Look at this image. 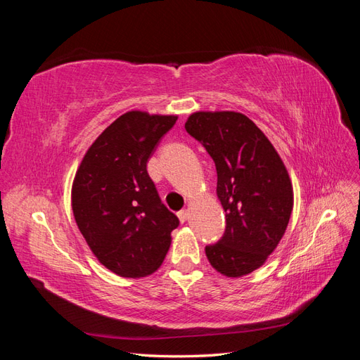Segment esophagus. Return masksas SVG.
Instances as JSON below:
<instances>
[{
    "mask_svg": "<svg viewBox=\"0 0 360 360\" xmlns=\"http://www.w3.org/2000/svg\"><path fill=\"white\" fill-rule=\"evenodd\" d=\"M177 216H179V219H180L181 222H184V221H188L189 212H188V210H180V212L177 213Z\"/></svg>",
    "mask_w": 360,
    "mask_h": 360,
    "instance_id": "obj_1",
    "label": "esophagus"
}]
</instances>
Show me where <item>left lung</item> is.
<instances>
[{
    "mask_svg": "<svg viewBox=\"0 0 360 360\" xmlns=\"http://www.w3.org/2000/svg\"><path fill=\"white\" fill-rule=\"evenodd\" d=\"M184 129L212 156L225 210V233L205 246V255L228 278L248 275L264 264L287 230L292 210L287 168L267 136L240 112H195Z\"/></svg>",
    "mask_w": 360,
    "mask_h": 360,
    "instance_id": "8db88e82",
    "label": "left lung"
}]
</instances>
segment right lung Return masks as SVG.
Instances as JSON below:
<instances>
[{
    "label": "right lung",
    "instance_id": "add662e5",
    "mask_svg": "<svg viewBox=\"0 0 360 360\" xmlns=\"http://www.w3.org/2000/svg\"><path fill=\"white\" fill-rule=\"evenodd\" d=\"M176 115L130 111L86 151L72 188L75 221L101 263L123 278L159 269L179 217L162 202L147 162Z\"/></svg>",
    "mask_w": 360,
    "mask_h": 360
}]
</instances>
